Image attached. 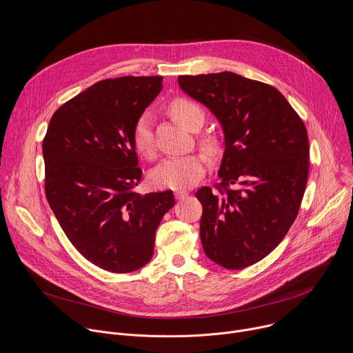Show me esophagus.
Instances as JSON below:
<instances>
[{
    "mask_svg": "<svg viewBox=\"0 0 353 353\" xmlns=\"http://www.w3.org/2000/svg\"><path fill=\"white\" fill-rule=\"evenodd\" d=\"M174 196H176V199H179V201H180V199H184L185 196H188V191H181V190H180V191H176V192H174Z\"/></svg>",
    "mask_w": 353,
    "mask_h": 353,
    "instance_id": "34e87169",
    "label": "esophagus"
}]
</instances>
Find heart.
<instances>
[{
    "label": "heart",
    "instance_id": "b5f03b06",
    "mask_svg": "<svg viewBox=\"0 0 353 353\" xmlns=\"http://www.w3.org/2000/svg\"><path fill=\"white\" fill-rule=\"evenodd\" d=\"M170 113L174 119L191 129L192 125L199 119H203L202 109L184 98L174 99L170 106ZM133 144L134 148L144 157L152 158L155 154V143H154V130H152V117L148 112L143 113L134 128H133ZM205 147L212 151L213 143L210 140H205ZM208 159L202 154H188L183 157H172L165 159L161 165H158L151 172V181L154 185L161 188L170 190H185L196 184L206 172Z\"/></svg>",
    "mask_w": 353,
    "mask_h": 353
}]
</instances>
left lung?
Wrapping results in <instances>:
<instances>
[{"label":"left lung","instance_id":"left-lung-1","mask_svg":"<svg viewBox=\"0 0 353 353\" xmlns=\"http://www.w3.org/2000/svg\"><path fill=\"white\" fill-rule=\"evenodd\" d=\"M179 85L216 116L224 134L221 183L195 194L203 251L225 269L248 268L296 219L309 174L306 128L277 88L237 73L179 76Z\"/></svg>","mask_w":353,"mask_h":353}]
</instances>
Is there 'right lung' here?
<instances>
[{
  "mask_svg": "<svg viewBox=\"0 0 353 353\" xmlns=\"http://www.w3.org/2000/svg\"><path fill=\"white\" fill-rule=\"evenodd\" d=\"M162 76L106 79L65 102L43 141L46 195L73 247L95 266L130 273L154 255L172 191L141 195L133 128L162 90Z\"/></svg>",
  "mask_w": 353,
  "mask_h": 353,
  "instance_id": "add662e5",
  "label": "right lung"
}]
</instances>
